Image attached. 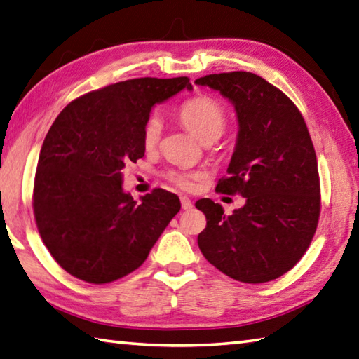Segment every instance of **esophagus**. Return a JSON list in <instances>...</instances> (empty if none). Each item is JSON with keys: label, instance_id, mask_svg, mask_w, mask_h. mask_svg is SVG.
Returning a JSON list of instances; mask_svg holds the SVG:
<instances>
[{"label": "esophagus", "instance_id": "1", "mask_svg": "<svg viewBox=\"0 0 359 359\" xmlns=\"http://www.w3.org/2000/svg\"><path fill=\"white\" fill-rule=\"evenodd\" d=\"M180 200H181V206H182V209H184V211H189V209H192L194 205H192L191 198L186 197V195H181Z\"/></svg>", "mask_w": 359, "mask_h": 359}]
</instances>
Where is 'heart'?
Instances as JSON below:
<instances>
[{
	"label": "heart",
	"mask_w": 359,
	"mask_h": 359,
	"mask_svg": "<svg viewBox=\"0 0 359 359\" xmlns=\"http://www.w3.org/2000/svg\"><path fill=\"white\" fill-rule=\"evenodd\" d=\"M178 118L181 125L203 144H211L217 140L228 123L225 107L208 95H197L184 101L178 109ZM162 134V120L158 114H151L145 120L142 130V140L148 150L156 147ZM205 178L200 170H172L167 173V180L182 191H194Z\"/></svg>",
	"instance_id": "b5f03b06"
}]
</instances>
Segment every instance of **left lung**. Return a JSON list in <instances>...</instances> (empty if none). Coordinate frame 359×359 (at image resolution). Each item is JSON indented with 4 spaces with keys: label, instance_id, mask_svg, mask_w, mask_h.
<instances>
[{
    "label": "left lung",
    "instance_id": "left-lung-1",
    "mask_svg": "<svg viewBox=\"0 0 359 359\" xmlns=\"http://www.w3.org/2000/svg\"><path fill=\"white\" fill-rule=\"evenodd\" d=\"M195 84L234 104L238 142L215 191L245 198L231 215L209 198L195 203L206 215L198 247L233 280L280 278L305 255L320 215L319 170L305 120L287 95L255 73L206 74Z\"/></svg>",
    "mask_w": 359,
    "mask_h": 359
}]
</instances>
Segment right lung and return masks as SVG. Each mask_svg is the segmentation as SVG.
I'll use <instances>...</instances> for the list:
<instances>
[{
    "instance_id": "obj_1",
    "label": "right lung",
    "mask_w": 359,
    "mask_h": 359,
    "mask_svg": "<svg viewBox=\"0 0 359 359\" xmlns=\"http://www.w3.org/2000/svg\"><path fill=\"white\" fill-rule=\"evenodd\" d=\"M187 76L121 81L73 100L43 140L32 209L43 243L65 272L92 285L140 267L181 203L153 189L137 203L121 189V168L144 158L142 130L151 107Z\"/></svg>"
}]
</instances>
